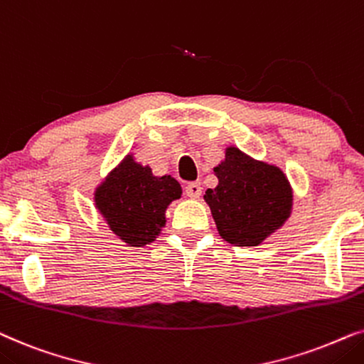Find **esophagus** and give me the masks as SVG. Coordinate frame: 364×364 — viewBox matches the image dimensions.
<instances>
[{
    "label": "esophagus",
    "instance_id": "34e87169",
    "mask_svg": "<svg viewBox=\"0 0 364 364\" xmlns=\"http://www.w3.org/2000/svg\"><path fill=\"white\" fill-rule=\"evenodd\" d=\"M201 191H203V188H201V185L200 183H188L186 185V188H185V193L190 198H193V200H196V198H200L201 196Z\"/></svg>",
    "mask_w": 364,
    "mask_h": 364
}]
</instances>
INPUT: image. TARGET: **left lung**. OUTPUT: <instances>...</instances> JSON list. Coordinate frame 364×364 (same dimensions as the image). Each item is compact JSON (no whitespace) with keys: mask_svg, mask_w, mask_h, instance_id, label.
<instances>
[{"mask_svg":"<svg viewBox=\"0 0 364 364\" xmlns=\"http://www.w3.org/2000/svg\"><path fill=\"white\" fill-rule=\"evenodd\" d=\"M213 171L218 186L206 190L205 201L228 243L258 246L291 215V185L274 164L228 146L225 159Z\"/></svg>","mask_w":364,"mask_h":364,"instance_id":"8db88e82","label":"left lung"}]
</instances>
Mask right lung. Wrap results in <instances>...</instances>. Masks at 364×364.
<instances>
[{
	"label": "right lung",
	"mask_w": 364,
	"mask_h": 364,
	"mask_svg": "<svg viewBox=\"0 0 364 364\" xmlns=\"http://www.w3.org/2000/svg\"><path fill=\"white\" fill-rule=\"evenodd\" d=\"M181 193V185L171 174L154 176L151 168L126 154L96 188L95 205L121 241L139 248L156 240L166 223V208Z\"/></svg>",
	"instance_id": "right-lung-1"
}]
</instances>
